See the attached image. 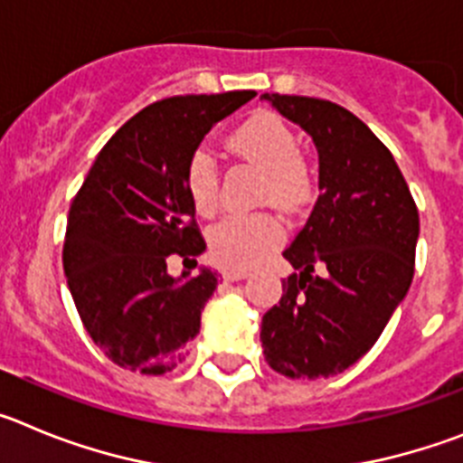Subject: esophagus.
<instances>
[{
    "label": "esophagus",
    "instance_id": "esophagus-1",
    "mask_svg": "<svg viewBox=\"0 0 463 463\" xmlns=\"http://www.w3.org/2000/svg\"><path fill=\"white\" fill-rule=\"evenodd\" d=\"M250 276L248 271H232V269H224L222 271V278L227 282H236V280H245V278Z\"/></svg>",
    "mask_w": 463,
    "mask_h": 463
}]
</instances>
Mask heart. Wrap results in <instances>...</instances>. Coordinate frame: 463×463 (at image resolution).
I'll use <instances>...</instances> for the list:
<instances>
[{
    "instance_id": "b5f03b06",
    "label": "heart",
    "mask_w": 463,
    "mask_h": 463,
    "mask_svg": "<svg viewBox=\"0 0 463 463\" xmlns=\"http://www.w3.org/2000/svg\"><path fill=\"white\" fill-rule=\"evenodd\" d=\"M229 146L241 157L267 171L261 202L280 211H297L313 196V175L301 159L297 134L273 113H257L241 125ZM185 187L192 206L213 215L220 199L218 165L206 148H196L185 165ZM285 239L280 220L271 213L227 215L208 234L213 261L232 271H248L267 260Z\"/></svg>"
}]
</instances>
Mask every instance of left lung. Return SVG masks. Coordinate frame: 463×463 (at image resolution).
Listing matches in <instances>:
<instances>
[{
	"label": "left lung",
	"instance_id": "1",
	"mask_svg": "<svg viewBox=\"0 0 463 463\" xmlns=\"http://www.w3.org/2000/svg\"><path fill=\"white\" fill-rule=\"evenodd\" d=\"M313 138L320 196L282 257L297 269L261 317L269 366L288 378H329L369 353L415 273L420 215L384 143L338 104L261 94Z\"/></svg>",
	"mask_w": 463,
	"mask_h": 463
}]
</instances>
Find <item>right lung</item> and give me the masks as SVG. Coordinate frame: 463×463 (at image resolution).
Returning <instances> with one entry per match:
<instances>
[{
	"label": "right lung",
	"instance_id": "obj_1",
	"mask_svg": "<svg viewBox=\"0 0 463 463\" xmlns=\"http://www.w3.org/2000/svg\"><path fill=\"white\" fill-rule=\"evenodd\" d=\"M252 90L155 101L118 129L69 208L62 264L90 338L122 369L162 375L185 362L218 288L211 269L174 279L171 254L196 267L206 250L185 165L213 125Z\"/></svg>",
	"mask_w": 463,
	"mask_h": 463
}]
</instances>
